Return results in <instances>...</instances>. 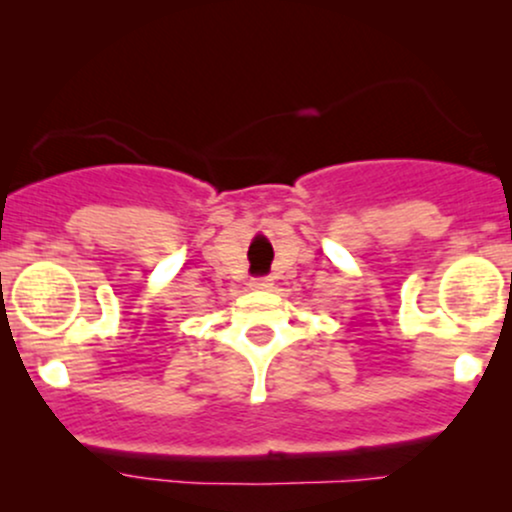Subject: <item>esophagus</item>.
Listing matches in <instances>:
<instances>
[{
  "instance_id": "obj_1",
  "label": "esophagus",
  "mask_w": 512,
  "mask_h": 512,
  "mask_svg": "<svg viewBox=\"0 0 512 512\" xmlns=\"http://www.w3.org/2000/svg\"><path fill=\"white\" fill-rule=\"evenodd\" d=\"M250 286H255V289H269V286H272V282H269L267 277H255L250 282Z\"/></svg>"
}]
</instances>
